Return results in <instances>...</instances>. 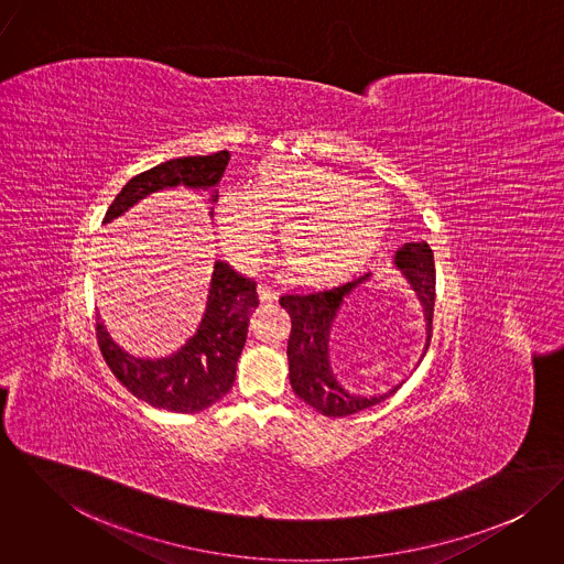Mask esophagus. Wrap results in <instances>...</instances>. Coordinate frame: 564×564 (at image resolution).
<instances>
[{
    "label": "esophagus",
    "mask_w": 564,
    "mask_h": 564,
    "mask_svg": "<svg viewBox=\"0 0 564 564\" xmlns=\"http://www.w3.org/2000/svg\"><path fill=\"white\" fill-rule=\"evenodd\" d=\"M258 300H260L262 304H271V302H275L278 297H275V291H273L271 286L258 284Z\"/></svg>",
    "instance_id": "obj_1"
}]
</instances>
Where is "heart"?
<instances>
[{
    "label": "heart",
    "mask_w": 564,
    "mask_h": 564,
    "mask_svg": "<svg viewBox=\"0 0 564 564\" xmlns=\"http://www.w3.org/2000/svg\"><path fill=\"white\" fill-rule=\"evenodd\" d=\"M217 221L226 251L258 262L278 226V245L291 273L325 284L358 271L384 241L387 197L345 173L308 162L271 159L253 171L251 188L224 191Z\"/></svg>",
    "instance_id": "1"
}]
</instances>
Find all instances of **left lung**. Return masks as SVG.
<instances>
[{
  "label": "left lung",
  "instance_id": "1",
  "mask_svg": "<svg viewBox=\"0 0 564 564\" xmlns=\"http://www.w3.org/2000/svg\"><path fill=\"white\" fill-rule=\"evenodd\" d=\"M395 269L414 291L425 322V347L432 336L434 311V256L425 241L405 242L393 258ZM371 273L319 293H291L280 300V306L291 315L289 336V380L300 400L313 405L325 416H347L367 410L393 395L398 387L382 395H360L345 389L329 362V334L345 300L365 282Z\"/></svg>",
  "mask_w": 564,
  "mask_h": 564
}]
</instances>
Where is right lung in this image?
I'll list each match as a JSON object with an SVG mask.
<instances>
[{
	"label": "right lung",
	"mask_w": 564,
	"mask_h": 564,
	"mask_svg": "<svg viewBox=\"0 0 564 564\" xmlns=\"http://www.w3.org/2000/svg\"><path fill=\"white\" fill-rule=\"evenodd\" d=\"M228 161L230 152L224 150L208 156L161 162L134 175L110 204L104 224L119 219L152 193L175 186L210 191L208 202L215 204ZM208 215L213 217V213ZM256 306V284L224 260H217L204 317L180 349L162 358L134 356L115 343L104 322H97V340L106 365L134 398L154 408L191 414L210 408L232 389L249 315Z\"/></svg>",
	"instance_id": "right-lung-1"
}]
</instances>
